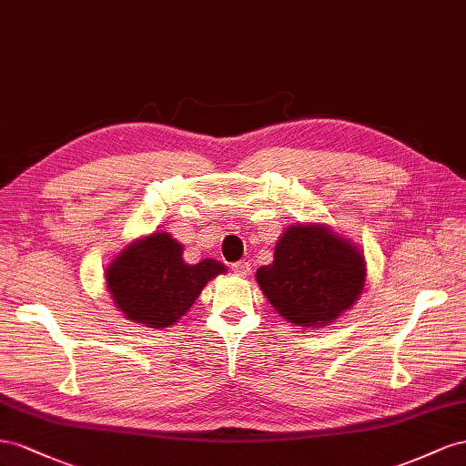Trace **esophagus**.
Listing matches in <instances>:
<instances>
[{
  "label": "esophagus",
  "mask_w": 466,
  "mask_h": 466,
  "mask_svg": "<svg viewBox=\"0 0 466 466\" xmlns=\"http://www.w3.org/2000/svg\"><path fill=\"white\" fill-rule=\"evenodd\" d=\"M232 271L238 275H248L251 271V268L248 261H236V263H232Z\"/></svg>",
  "instance_id": "esophagus-1"
}]
</instances>
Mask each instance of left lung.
Wrapping results in <instances>:
<instances>
[{"mask_svg": "<svg viewBox=\"0 0 466 466\" xmlns=\"http://www.w3.org/2000/svg\"><path fill=\"white\" fill-rule=\"evenodd\" d=\"M365 259L326 226H290L271 265L258 269L259 289L285 320L328 324L353 307L365 285Z\"/></svg>", "mask_w": 466, "mask_h": 466, "instance_id": "left-lung-1", "label": "left lung"}]
</instances>
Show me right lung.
Returning a JSON list of instances; mask_svg holds the SVG:
<instances>
[{
  "instance_id": "add662e5",
  "label": "right lung",
  "mask_w": 466,
  "mask_h": 466,
  "mask_svg": "<svg viewBox=\"0 0 466 466\" xmlns=\"http://www.w3.org/2000/svg\"><path fill=\"white\" fill-rule=\"evenodd\" d=\"M181 254L183 246L167 232H154L113 259L105 281L127 318L148 328H167L187 314L207 281L226 271L220 261L189 265Z\"/></svg>"
}]
</instances>
